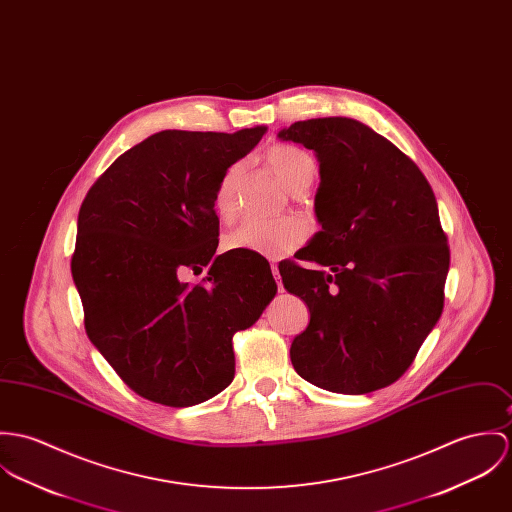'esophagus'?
Returning a JSON list of instances; mask_svg holds the SVG:
<instances>
[{"instance_id": "esophagus-1", "label": "esophagus", "mask_w": 512, "mask_h": 512, "mask_svg": "<svg viewBox=\"0 0 512 512\" xmlns=\"http://www.w3.org/2000/svg\"><path fill=\"white\" fill-rule=\"evenodd\" d=\"M272 274H274V278H276V283H278L279 291H283V283H281V276H279V270L276 264H272Z\"/></svg>"}]
</instances>
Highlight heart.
<instances>
[{"mask_svg": "<svg viewBox=\"0 0 512 512\" xmlns=\"http://www.w3.org/2000/svg\"><path fill=\"white\" fill-rule=\"evenodd\" d=\"M266 162L276 172L281 184L295 191L309 186L317 172L313 156L295 144H274L266 152ZM242 176V164L225 170L213 193V211L221 221H233L236 215V186ZM309 225L301 219L281 221H244L231 233L225 234L223 246L236 252H250L266 258H279L309 238Z\"/></svg>", "mask_w": 512, "mask_h": 512, "instance_id": "obj_1", "label": "heart"}]
</instances>
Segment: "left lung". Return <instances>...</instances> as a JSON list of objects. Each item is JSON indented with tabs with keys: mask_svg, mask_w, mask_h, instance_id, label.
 I'll return each mask as SVG.
<instances>
[{
	"mask_svg": "<svg viewBox=\"0 0 512 512\" xmlns=\"http://www.w3.org/2000/svg\"><path fill=\"white\" fill-rule=\"evenodd\" d=\"M315 150L323 231L279 262L289 293L311 313L291 342V364L309 383L362 395L391 385L413 364L444 309L450 268L434 191L419 166L360 121H297L279 133Z\"/></svg>",
	"mask_w": 512,
	"mask_h": 512,
	"instance_id": "1",
	"label": "left lung"
}]
</instances>
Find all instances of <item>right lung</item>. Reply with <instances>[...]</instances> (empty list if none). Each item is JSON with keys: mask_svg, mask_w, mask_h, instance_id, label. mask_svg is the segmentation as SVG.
Masks as SVG:
<instances>
[{"mask_svg": "<svg viewBox=\"0 0 512 512\" xmlns=\"http://www.w3.org/2000/svg\"><path fill=\"white\" fill-rule=\"evenodd\" d=\"M264 133H156L123 152L82 201L70 266L86 332L152 403L191 407L221 393L234 377V332L254 325L278 291L264 256H215V187ZM203 267L199 284L179 281Z\"/></svg>", "mask_w": 512, "mask_h": 512, "instance_id": "right-lung-1", "label": "right lung"}]
</instances>
